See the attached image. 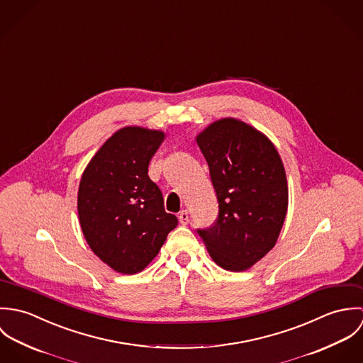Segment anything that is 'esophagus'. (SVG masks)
Masks as SVG:
<instances>
[{"label": "esophagus", "instance_id": "1", "mask_svg": "<svg viewBox=\"0 0 363 363\" xmlns=\"http://www.w3.org/2000/svg\"><path fill=\"white\" fill-rule=\"evenodd\" d=\"M179 220H180V223L182 225H187L189 223V212H187V209H183L180 213H179Z\"/></svg>", "mask_w": 363, "mask_h": 363}]
</instances>
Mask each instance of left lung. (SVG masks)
Listing matches in <instances>:
<instances>
[{
    "instance_id": "8db88e82",
    "label": "left lung",
    "mask_w": 363,
    "mask_h": 363,
    "mask_svg": "<svg viewBox=\"0 0 363 363\" xmlns=\"http://www.w3.org/2000/svg\"><path fill=\"white\" fill-rule=\"evenodd\" d=\"M197 144L207 160L218 218L197 229L212 259L228 271H245L277 243L288 209V184L272 143L235 118L212 123Z\"/></svg>"
}]
</instances>
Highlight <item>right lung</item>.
I'll list each match as a JSON object with an SVG mask.
<instances>
[{"label": "right lung", "instance_id": "right-lung-1", "mask_svg": "<svg viewBox=\"0 0 363 363\" xmlns=\"http://www.w3.org/2000/svg\"><path fill=\"white\" fill-rule=\"evenodd\" d=\"M162 131L125 127L113 134L86 166L78 190V215L92 252L121 274L143 271L179 220L163 207L148 176Z\"/></svg>", "mask_w": 363, "mask_h": 363}]
</instances>
